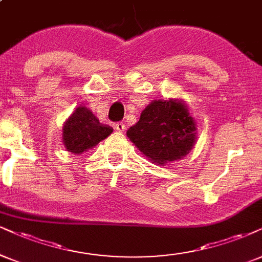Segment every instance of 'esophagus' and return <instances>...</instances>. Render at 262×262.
<instances>
[{"mask_svg": "<svg viewBox=\"0 0 262 262\" xmlns=\"http://www.w3.org/2000/svg\"><path fill=\"white\" fill-rule=\"evenodd\" d=\"M114 128L119 132L125 131V124H124V122H116V124L114 125Z\"/></svg>", "mask_w": 262, "mask_h": 262, "instance_id": "1", "label": "esophagus"}]
</instances>
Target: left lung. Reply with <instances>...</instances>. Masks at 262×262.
Returning a JSON list of instances; mask_svg holds the SVG:
<instances>
[{
	"instance_id": "1",
	"label": "left lung",
	"mask_w": 262,
	"mask_h": 262,
	"mask_svg": "<svg viewBox=\"0 0 262 262\" xmlns=\"http://www.w3.org/2000/svg\"><path fill=\"white\" fill-rule=\"evenodd\" d=\"M196 124L185 101L154 99L126 135L138 150L157 165L183 159L196 143Z\"/></svg>"
}]
</instances>
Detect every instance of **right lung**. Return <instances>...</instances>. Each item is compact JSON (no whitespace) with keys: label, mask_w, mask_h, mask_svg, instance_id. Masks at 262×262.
Wrapping results in <instances>:
<instances>
[{"label":"right lung","mask_w":262,"mask_h":262,"mask_svg":"<svg viewBox=\"0 0 262 262\" xmlns=\"http://www.w3.org/2000/svg\"><path fill=\"white\" fill-rule=\"evenodd\" d=\"M63 144L73 154L85 153L113 132L111 126L102 125L86 106H77L63 124Z\"/></svg>","instance_id":"1"}]
</instances>
